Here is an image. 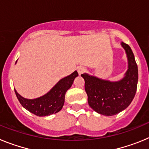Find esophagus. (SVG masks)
Segmentation results:
<instances>
[{"instance_id":"1","label":"esophagus","mask_w":149,"mask_h":149,"mask_svg":"<svg viewBox=\"0 0 149 149\" xmlns=\"http://www.w3.org/2000/svg\"><path fill=\"white\" fill-rule=\"evenodd\" d=\"M77 72H78L79 74H83L84 72H85V71H86V68L83 66H78L77 68Z\"/></svg>"}]
</instances>
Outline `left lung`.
<instances>
[{
	"instance_id": "8db88e82",
	"label": "left lung",
	"mask_w": 149,
	"mask_h": 149,
	"mask_svg": "<svg viewBox=\"0 0 149 149\" xmlns=\"http://www.w3.org/2000/svg\"><path fill=\"white\" fill-rule=\"evenodd\" d=\"M127 58V70L123 78L110 81L84 73L81 77L85 81V90L88 104L91 108L104 116H113L125 110L136 94L138 82V68L130 46L124 42Z\"/></svg>"
}]
</instances>
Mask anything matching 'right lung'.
<instances>
[{
	"mask_svg": "<svg viewBox=\"0 0 149 149\" xmlns=\"http://www.w3.org/2000/svg\"><path fill=\"white\" fill-rule=\"evenodd\" d=\"M17 62V61H16ZM78 76L77 71L70 75L63 77L55 84L49 92L44 95L33 99L24 98L15 89L17 98L23 107L38 116H46L56 113L63 108L65 102V95L72 86L74 80Z\"/></svg>",
	"mask_w": 149,
	"mask_h": 149,
	"instance_id": "right-lung-1",
	"label": "right lung"
}]
</instances>
